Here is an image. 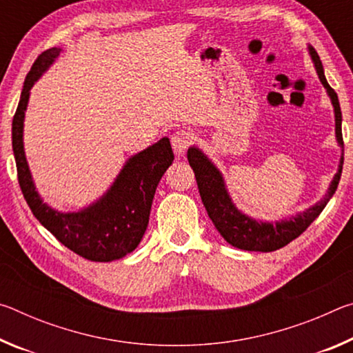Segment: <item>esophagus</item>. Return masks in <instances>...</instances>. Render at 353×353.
Segmentation results:
<instances>
[{"label":"esophagus","instance_id":"1","mask_svg":"<svg viewBox=\"0 0 353 353\" xmlns=\"http://www.w3.org/2000/svg\"><path fill=\"white\" fill-rule=\"evenodd\" d=\"M194 135L190 132L187 129H181L176 130L174 134L171 135V146L174 149V152L182 154L185 152V149H188V146L193 143Z\"/></svg>","mask_w":353,"mask_h":353}]
</instances>
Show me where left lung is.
Segmentation results:
<instances>
[{
	"mask_svg": "<svg viewBox=\"0 0 353 353\" xmlns=\"http://www.w3.org/2000/svg\"><path fill=\"white\" fill-rule=\"evenodd\" d=\"M310 54H312L314 67L318 70L319 79L324 83L328 97L332 99V104L334 107V121H336V139L339 145L344 148L341 130L343 117L338 94L330 85H328L324 76V70H322L321 59L318 56V52L314 51V48L312 46H310ZM187 157L190 166L194 171L201 199L204 202L208 216H210L212 223L216 227L219 234L234 248L243 250H259V252H272V250L283 248L292 240H296L299 235H302L303 232L308 229L310 224L319 216L321 212L324 210V207L327 205V202L330 201L334 191H336L344 163V157H341V165H339V170L336 172V176L333 177V182L330 185V188H328L324 199L313 205L312 208H308L307 212L297 214L296 218H290L288 221H282V223L270 224L260 223V221H255L236 210V207L232 204L229 194H227V190L224 187L223 177H221L219 171L214 168L213 163L199 151V149L190 148Z\"/></svg>",
	"mask_w": 353,
	"mask_h": 353,
	"instance_id": "1",
	"label": "left lung"
}]
</instances>
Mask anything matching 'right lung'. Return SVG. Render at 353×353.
Instances as JSON below:
<instances>
[{
	"label": "right lung",
	"instance_id": "right-lung-1",
	"mask_svg": "<svg viewBox=\"0 0 353 353\" xmlns=\"http://www.w3.org/2000/svg\"><path fill=\"white\" fill-rule=\"evenodd\" d=\"M59 52V48H50L34 62L25 79L20 103L12 119V148L19 183L34 216L65 248L90 261L118 260L132 252L145 235L155 188L174 160V154L170 140L165 137L134 155L124 165L104 198L79 213H59L43 204L34 188L26 163L23 149V119L29 90Z\"/></svg>",
	"mask_w": 353,
	"mask_h": 353
}]
</instances>
